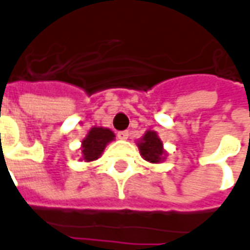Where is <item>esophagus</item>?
I'll return each mask as SVG.
<instances>
[{
  "mask_svg": "<svg viewBox=\"0 0 250 250\" xmlns=\"http://www.w3.org/2000/svg\"><path fill=\"white\" fill-rule=\"evenodd\" d=\"M116 136H118V139L125 140L128 139V132H127V131H119V132L116 134Z\"/></svg>",
  "mask_w": 250,
  "mask_h": 250,
  "instance_id": "34e87169",
  "label": "esophagus"
}]
</instances>
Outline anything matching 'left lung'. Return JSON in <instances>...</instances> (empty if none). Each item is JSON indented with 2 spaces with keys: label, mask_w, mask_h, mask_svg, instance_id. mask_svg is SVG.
Returning a JSON list of instances; mask_svg holds the SVG:
<instances>
[{
  "label": "left lung",
  "mask_w": 250,
  "mask_h": 250,
  "mask_svg": "<svg viewBox=\"0 0 250 250\" xmlns=\"http://www.w3.org/2000/svg\"><path fill=\"white\" fill-rule=\"evenodd\" d=\"M140 155L143 156L144 160L149 163H159L164 159V149H163L162 140L159 139L156 132L147 131L143 139L138 144Z\"/></svg>",
  "instance_id": "obj_1"
}]
</instances>
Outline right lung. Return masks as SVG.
<instances>
[{"mask_svg": "<svg viewBox=\"0 0 250 250\" xmlns=\"http://www.w3.org/2000/svg\"><path fill=\"white\" fill-rule=\"evenodd\" d=\"M115 135L112 131L103 127H94L90 130L88 135L82 142V159L84 162H92L97 160L103 152V149L114 140Z\"/></svg>", "mask_w": 250, "mask_h": 250, "instance_id": "right-lung-1", "label": "right lung"}]
</instances>
